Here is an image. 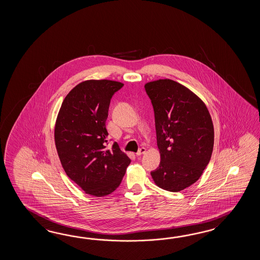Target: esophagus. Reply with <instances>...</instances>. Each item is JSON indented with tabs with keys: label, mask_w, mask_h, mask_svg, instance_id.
Segmentation results:
<instances>
[{
	"label": "esophagus",
	"mask_w": 260,
	"mask_h": 260,
	"mask_svg": "<svg viewBox=\"0 0 260 260\" xmlns=\"http://www.w3.org/2000/svg\"><path fill=\"white\" fill-rule=\"evenodd\" d=\"M144 153H146V149H145V148H140L138 152H137V155H138V156H141V155L144 154Z\"/></svg>",
	"instance_id": "1"
}]
</instances>
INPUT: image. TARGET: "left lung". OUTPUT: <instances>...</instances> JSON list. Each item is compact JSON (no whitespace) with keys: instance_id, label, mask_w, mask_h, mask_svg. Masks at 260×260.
Wrapping results in <instances>:
<instances>
[{"instance_id":"8db88e82","label":"left lung","mask_w":260,"mask_h":260,"mask_svg":"<svg viewBox=\"0 0 260 260\" xmlns=\"http://www.w3.org/2000/svg\"><path fill=\"white\" fill-rule=\"evenodd\" d=\"M155 117L159 167L150 172L155 184L177 192L199 179L209 164L214 125L203 100L182 84L161 79L145 84Z\"/></svg>"}]
</instances>
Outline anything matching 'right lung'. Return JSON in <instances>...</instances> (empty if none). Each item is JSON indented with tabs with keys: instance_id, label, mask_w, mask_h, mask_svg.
<instances>
[{
	"instance_id": "obj_1",
	"label": "right lung",
	"mask_w": 260,
	"mask_h": 260,
	"mask_svg": "<svg viewBox=\"0 0 260 260\" xmlns=\"http://www.w3.org/2000/svg\"><path fill=\"white\" fill-rule=\"evenodd\" d=\"M122 86L111 80L79 83L63 100L55 122V147L67 176L96 197L113 192L131 162L117 142L108 147L106 129L111 98Z\"/></svg>"
}]
</instances>
